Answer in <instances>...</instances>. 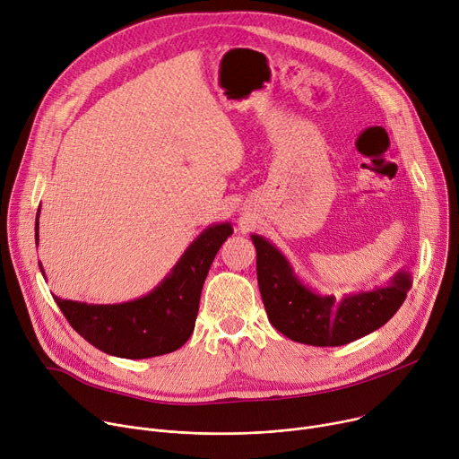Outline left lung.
<instances>
[{
  "label": "left lung",
  "mask_w": 459,
  "mask_h": 459,
  "mask_svg": "<svg viewBox=\"0 0 459 459\" xmlns=\"http://www.w3.org/2000/svg\"><path fill=\"white\" fill-rule=\"evenodd\" d=\"M257 250V281L270 324L294 342L334 347L382 327L399 310L410 290V277L399 273L390 287L336 301L318 296L294 277L287 259L263 237H252Z\"/></svg>",
  "instance_id": "1"
}]
</instances>
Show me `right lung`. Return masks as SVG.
Listing matches in <instances>:
<instances>
[{
    "label": "right lung",
    "instance_id": "1",
    "mask_svg": "<svg viewBox=\"0 0 459 459\" xmlns=\"http://www.w3.org/2000/svg\"><path fill=\"white\" fill-rule=\"evenodd\" d=\"M230 235V224L207 228L163 283L141 299L121 305H86L53 298L69 325L102 352L121 359L167 355L180 349L193 334L204 281Z\"/></svg>",
    "mask_w": 459,
    "mask_h": 459
}]
</instances>
